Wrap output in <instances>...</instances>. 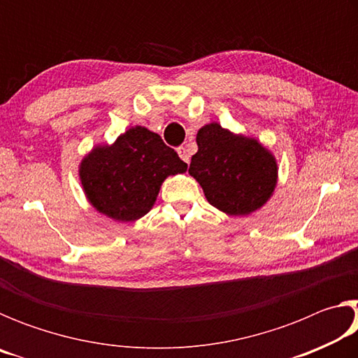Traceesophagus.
Masks as SVG:
<instances>
[{"label": "esophagus", "mask_w": 358, "mask_h": 358, "mask_svg": "<svg viewBox=\"0 0 358 358\" xmlns=\"http://www.w3.org/2000/svg\"><path fill=\"white\" fill-rule=\"evenodd\" d=\"M178 155H180L181 159H183V161L186 162V164H189V159H191L189 150H187L186 147H180V148H178Z\"/></svg>", "instance_id": "esophagus-1"}]
</instances>
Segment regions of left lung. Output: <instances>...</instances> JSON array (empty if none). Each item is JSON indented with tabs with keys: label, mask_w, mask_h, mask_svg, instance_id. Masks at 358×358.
Here are the masks:
<instances>
[{
	"label": "left lung",
	"mask_w": 358,
	"mask_h": 358,
	"mask_svg": "<svg viewBox=\"0 0 358 358\" xmlns=\"http://www.w3.org/2000/svg\"><path fill=\"white\" fill-rule=\"evenodd\" d=\"M197 153L189 173L202 186L207 201L230 216L250 215L275 191V156L256 138L235 136L210 123L197 132Z\"/></svg>",
	"instance_id": "1"
}]
</instances>
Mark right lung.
Returning <instances> with one entry per match:
<instances>
[{"label":"right lung","mask_w":358,"mask_h":358,"mask_svg":"<svg viewBox=\"0 0 358 358\" xmlns=\"http://www.w3.org/2000/svg\"><path fill=\"white\" fill-rule=\"evenodd\" d=\"M186 169V162L161 136L136 126L110 147L93 148L83 157L78 173L90 203L99 213L129 222L148 213L169 175Z\"/></svg>","instance_id":"add662e5"}]
</instances>
